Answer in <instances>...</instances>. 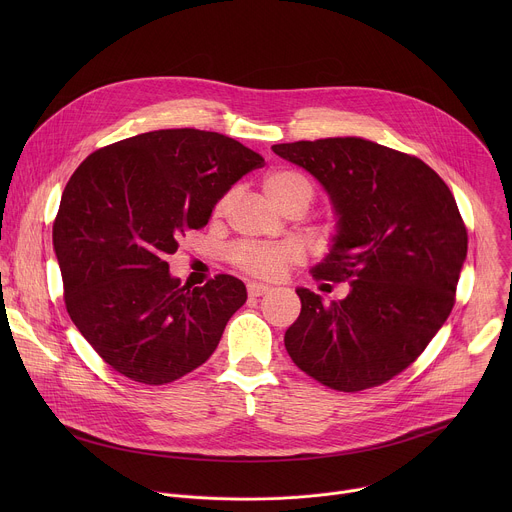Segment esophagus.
Here are the masks:
<instances>
[{"label":"esophagus","instance_id":"esophagus-1","mask_svg":"<svg viewBox=\"0 0 512 512\" xmlns=\"http://www.w3.org/2000/svg\"><path fill=\"white\" fill-rule=\"evenodd\" d=\"M271 287L269 285H263V283H247V294H249V298H259V296H265L267 291H269Z\"/></svg>","mask_w":512,"mask_h":512}]
</instances>
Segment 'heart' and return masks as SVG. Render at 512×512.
Returning <instances> with one entry per match:
<instances>
[{
    "label": "heart",
    "instance_id": "b5f03b06",
    "mask_svg": "<svg viewBox=\"0 0 512 512\" xmlns=\"http://www.w3.org/2000/svg\"><path fill=\"white\" fill-rule=\"evenodd\" d=\"M263 190L267 198L281 208L287 210H308L314 200V184L296 170H273L263 180ZM233 192H227L214 206V216H223L231 202ZM231 261L249 275L263 279H277L289 267H294L302 261V249L296 243H239L231 251Z\"/></svg>",
    "mask_w": 512,
    "mask_h": 512
}]
</instances>
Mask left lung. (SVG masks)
<instances>
[{"instance_id": "left-lung-1", "label": "left lung", "mask_w": 512, "mask_h": 512, "mask_svg": "<svg viewBox=\"0 0 512 512\" xmlns=\"http://www.w3.org/2000/svg\"><path fill=\"white\" fill-rule=\"evenodd\" d=\"M271 150L318 178L340 216L314 279L350 283L348 296L330 304L296 289L302 312L285 332V350L330 389L379 387L417 360L456 304L468 251L456 198L425 162L369 139Z\"/></svg>"}]
</instances>
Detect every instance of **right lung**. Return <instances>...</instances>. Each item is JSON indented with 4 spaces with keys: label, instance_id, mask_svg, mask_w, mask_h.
I'll return each instance as SVG.
<instances>
[{
    "label": "right lung",
    "instance_id": "add662e5",
    "mask_svg": "<svg viewBox=\"0 0 512 512\" xmlns=\"http://www.w3.org/2000/svg\"><path fill=\"white\" fill-rule=\"evenodd\" d=\"M265 160L233 137L160 129L93 152L70 176L52 227L70 320L119 375L172 383L208 360L245 304L241 279L180 285L168 255Z\"/></svg>",
    "mask_w": 512,
    "mask_h": 512
}]
</instances>
